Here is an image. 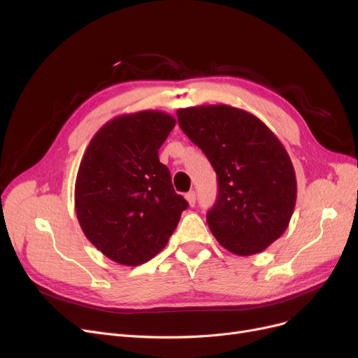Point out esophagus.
Instances as JSON below:
<instances>
[{
    "label": "esophagus",
    "mask_w": 358,
    "mask_h": 358,
    "mask_svg": "<svg viewBox=\"0 0 358 358\" xmlns=\"http://www.w3.org/2000/svg\"><path fill=\"white\" fill-rule=\"evenodd\" d=\"M185 199H187L189 205L193 208L196 205V193L194 192H189L187 194H185Z\"/></svg>",
    "instance_id": "34e87169"
}]
</instances>
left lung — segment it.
<instances>
[{"mask_svg": "<svg viewBox=\"0 0 358 358\" xmlns=\"http://www.w3.org/2000/svg\"><path fill=\"white\" fill-rule=\"evenodd\" d=\"M177 117L216 173L217 196L206 215L212 234L234 255L263 252L284 234L297 199L285 148L265 122L234 106L182 108Z\"/></svg>", "mask_w": 358, "mask_h": 358, "instance_id": "1", "label": "left lung"}]
</instances>
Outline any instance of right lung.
Returning <instances> with one entry per match:
<instances>
[{
  "label": "right lung",
  "mask_w": 358,
  "mask_h": 358,
  "mask_svg": "<svg viewBox=\"0 0 358 358\" xmlns=\"http://www.w3.org/2000/svg\"><path fill=\"white\" fill-rule=\"evenodd\" d=\"M176 126L161 111L121 115L93 136L79 166L76 215L87 240L120 265L157 256L189 203L158 150Z\"/></svg>",
  "instance_id": "1"
}]
</instances>
